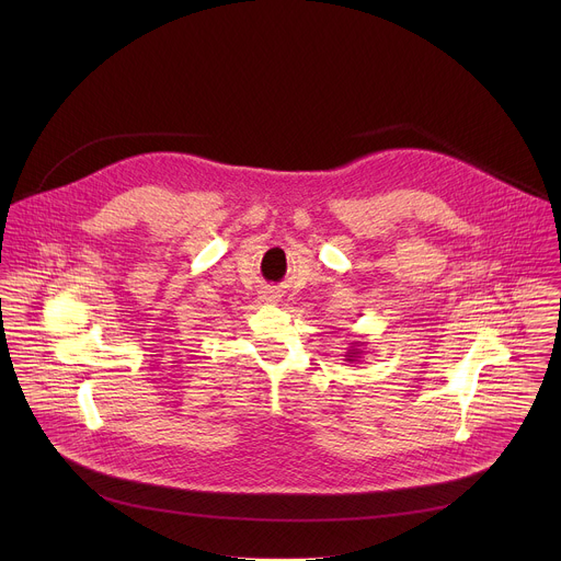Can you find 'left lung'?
I'll use <instances>...</instances> for the list:
<instances>
[{"label":"left lung","mask_w":561,"mask_h":561,"mask_svg":"<svg viewBox=\"0 0 561 561\" xmlns=\"http://www.w3.org/2000/svg\"><path fill=\"white\" fill-rule=\"evenodd\" d=\"M353 344H355V346H351V351L346 353V362H359L362 355H364V351L359 348L362 342H353Z\"/></svg>","instance_id":"left-lung-1"}]
</instances>
